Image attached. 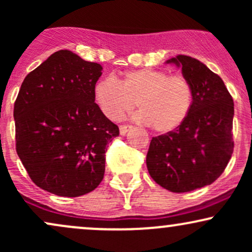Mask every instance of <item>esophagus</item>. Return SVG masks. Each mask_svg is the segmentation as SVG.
<instances>
[{
    "label": "esophagus",
    "instance_id": "1",
    "mask_svg": "<svg viewBox=\"0 0 252 252\" xmlns=\"http://www.w3.org/2000/svg\"><path fill=\"white\" fill-rule=\"evenodd\" d=\"M131 129V126H120V132L121 135H126L129 130Z\"/></svg>",
    "mask_w": 252,
    "mask_h": 252
}]
</instances>
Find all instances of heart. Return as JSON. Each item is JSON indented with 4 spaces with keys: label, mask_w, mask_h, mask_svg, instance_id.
<instances>
[{
    "label": "heart",
    "mask_w": 252,
    "mask_h": 252,
    "mask_svg": "<svg viewBox=\"0 0 252 252\" xmlns=\"http://www.w3.org/2000/svg\"><path fill=\"white\" fill-rule=\"evenodd\" d=\"M94 96L103 114L114 121L122 120L137 103V120L162 134L178 129L193 104V90L186 78L150 68L126 72L118 82L103 78L94 85Z\"/></svg>",
    "instance_id": "b5f03b06"
}]
</instances>
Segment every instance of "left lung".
<instances>
[{
    "instance_id": "left-lung-1",
    "label": "left lung",
    "mask_w": 252,
    "mask_h": 252,
    "mask_svg": "<svg viewBox=\"0 0 252 252\" xmlns=\"http://www.w3.org/2000/svg\"><path fill=\"white\" fill-rule=\"evenodd\" d=\"M181 68L193 90V104L174 131L153 137L147 168L156 184L174 193L216 181L233 153V99L221 78L192 57L167 60Z\"/></svg>"
}]
</instances>
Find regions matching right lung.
<instances>
[{"instance_id": "add662e5", "label": "right lung", "mask_w": 252, "mask_h": 252, "mask_svg": "<svg viewBox=\"0 0 252 252\" xmlns=\"http://www.w3.org/2000/svg\"><path fill=\"white\" fill-rule=\"evenodd\" d=\"M102 65L58 51L27 74L14 104L16 152L40 189L80 196L97 189L120 130L94 103Z\"/></svg>"}]
</instances>
